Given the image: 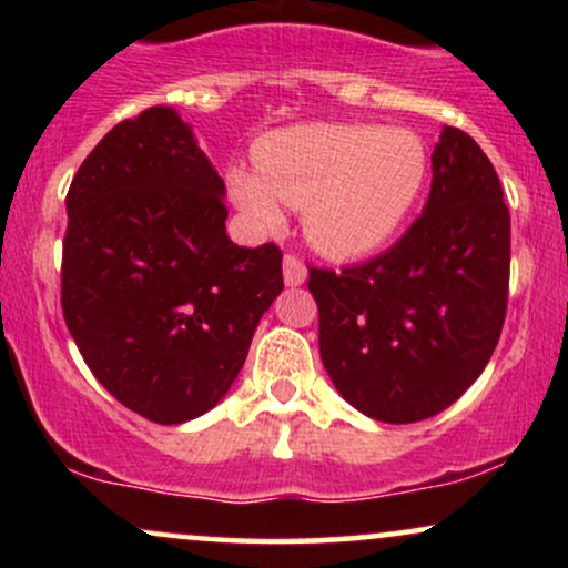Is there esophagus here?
Wrapping results in <instances>:
<instances>
[{"label": "esophagus", "mask_w": 568, "mask_h": 568, "mask_svg": "<svg viewBox=\"0 0 568 568\" xmlns=\"http://www.w3.org/2000/svg\"><path fill=\"white\" fill-rule=\"evenodd\" d=\"M283 277H285V285H291V288H296V285H302L306 280V266L298 256H285L283 258Z\"/></svg>", "instance_id": "1"}]
</instances>
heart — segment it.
<instances>
[{"mask_svg":"<svg viewBox=\"0 0 568 568\" xmlns=\"http://www.w3.org/2000/svg\"><path fill=\"white\" fill-rule=\"evenodd\" d=\"M258 171L232 165L234 205L258 230L283 224V202L302 207L317 251L355 258L382 247L425 192L429 154L410 130L382 125H296L258 141Z\"/></svg>","mask_w":568,"mask_h":568,"instance_id":"obj_1","label":"heart"}]
</instances>
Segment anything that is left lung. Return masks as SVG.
<instances>
[{"label": "left lung", "mask_w": 568, "mask_h": 568, "mask_svg": "<svg viewBox=\"0 0 568 568\" xmlns=\"http://www.w3.org/2000/svg\"><path fill=\"white\" fill-rule=\"evenodd\" d=\"M510 283V213L484 149L443 128L422 216L389 251L344 270L310 266L321 357L371 419L440 414L497 347Z\"/></svg>", "instance_id": "obj_1"}]
</instances>
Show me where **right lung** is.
Returning <instances> with one entry per match:
<instances>
[{
    "label": "right lung",
    "mask_w": 568,
    "mask_h": 568,
    "mask_svg": "<svg viewBox=\"0 0 568 568\" xmlns=\"http://www.w3.org/2000/svg\"><path fill=\"white\" fill-rule=\"evenodd\" d=\"M224 194L171 106L109 130L69 186V334L95 379L158 425L216 406L283 291L280 247L234 245Z\"/></svg>",
    "instance_id": "right-lung-1"
}]
</instances>
